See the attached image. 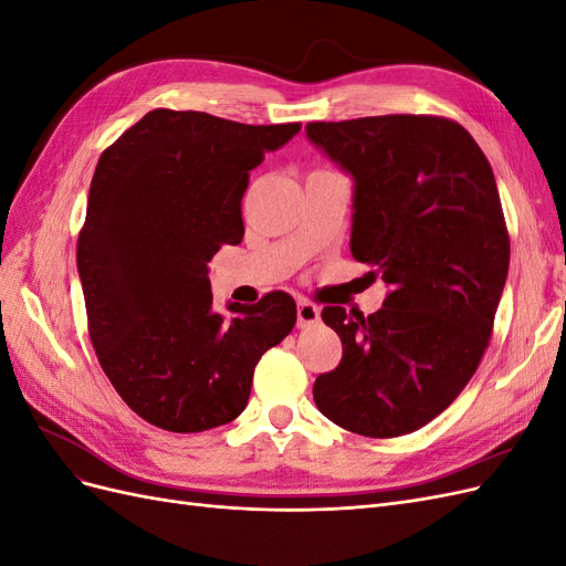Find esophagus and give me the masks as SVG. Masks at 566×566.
Listing matches in <instances>:
<instances>
[{
	"label": "esophagus",
	"instance_id": "34e87169",
	"mask_svg": "<svg viewBox=\"0 0 566 566\" xmlns=\"http://www.w3.org/2000/svg\"><path fill=\"white\" fill-rule=\"evenodd\" d=\"M321 318V306H316L310 300H300L297 302V325L300 328H312Z\"/></svg>",
	"mask_w": 566,
	"mask_h": 566
}]
</instances>
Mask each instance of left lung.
<instances>
[{
	"mask_svg": "<svg viewBox=\"0 0 566 566\" xmlns=\"http://www.w3.org/2000/svg\"><path fill=\"white\" fill-rule=\"evenodd\" d=\"M306 136L354 177L352 254L389 285L370 316L323 306L342 361L314 401L354 434L416 432L465 389L493 333L510 264L493 169L441 115L310 123Z\"/></svg>",
	"mask_w": 566,
	"mask_h": 566,
	"instance_id": "8db88e82",
	"label": "left lung"
}]
</instances>
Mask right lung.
Returning a JSON list of instances; mask_svg holds the SVG:
<instances>
[{"label":"right lung","mask_w":566,"mask_h":566,"mask_svg":"<svg viewBox=\"0 0 566 566\" xmlns=\"http://www.w3.org/2000/svg\"><path fill=\"white\" fill-rule=\"evenodd\" d=\"M300 127L156 108L101 153L77 238L87 328L115 391L160 430L241 416L256 361L293 331L285 293L217 314L208 262L243 241L250 169Z\"/></svg>","instance_id":"add662e5"}]
</instances>
